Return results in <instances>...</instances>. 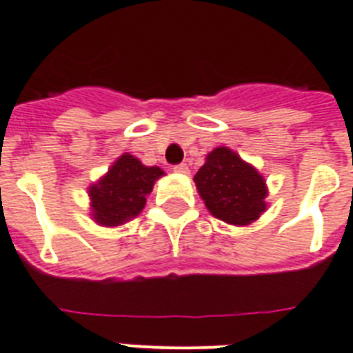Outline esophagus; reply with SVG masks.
I'll return each mask as SVG.
<instances>
[{"label": "esophagus", "instance_id": "esophagus-1", "mask_svg": "<svg viewBox=\"0 0 353 353\" xmlns=\"http://www.w3.org/2000/svg\"><path fill=\"white\" fill-rule=\"evenodd\" d=\"M174 172H176V174H188V166L177 165V166H174Z\"/></svg>", "mask_w": 353, "mask_h": 353}]
</instances>
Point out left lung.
<instances>
[{"label":"left lung","instance_id":"1","mask_svg":"<svg viewBox=\"0 0 353 353\" xmlns=\"http://www.w3.org/2000/svg\"><path fill=\"white\" fill-rule=\"evenodd\" d=\"M194 183L209 212L225 224H252L268 207L265 176L228 146L207 153Z\"/></svg>","mask_w":353,"mask_h":353}]
</instances>
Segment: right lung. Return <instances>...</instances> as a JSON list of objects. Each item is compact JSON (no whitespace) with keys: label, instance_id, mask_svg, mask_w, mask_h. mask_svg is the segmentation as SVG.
<instances>
[{"label":"right lung","instance_id":"obj_1","mask_svg":"<svg viewBox=\"0 0 353 353\" xmlns=\"http://www.w3.org/2000/svg\"><path fill=\"white\" fill-rule=\"evenodd\" d=\"M165 172L142 165L131 153H122L98 181L88 187L90 219L103 228H118L137 219L146 205L153 185Z\"/></svg>","mask_w":353,"mask_h":353}]
</instances>
